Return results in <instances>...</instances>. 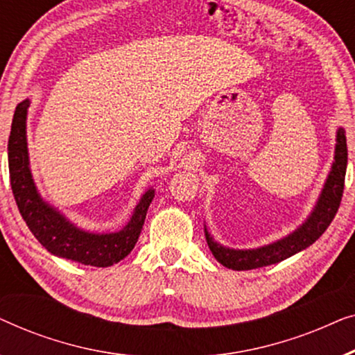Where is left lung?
<instances>
[{
  "label": "left lung",
  "instance_id": "obj_1",
  "mask_svg": "<svg viewBox=\"0 0 355 355\" xmlns=\"http://www.w3.org/2000/svg\"><path fill=\"white\" fill-rule=\"evenodd\" d=\"M338 144L336 152H334V163L331 173L324 184L322 196H320L317 207L309 220L289 234L284 239L273 244L260 247L254 250H232L226 249L220 244H216L211 239L210 234L205 231L208 247H210L211 254L215 259L225 265L226 268L231 270H254L261 268V266H268L278 261L288 259V257L297 254V252L307 249L312 245L320 236L327 231V227L331 225L333 218L336 216L338 208L341 205V198L344 192V178H346V166H347V144H346V132L344 129L338 130Z\"/></svg>",
  "mask_w": 355,
  "mask_h": 355
}]
</instances>
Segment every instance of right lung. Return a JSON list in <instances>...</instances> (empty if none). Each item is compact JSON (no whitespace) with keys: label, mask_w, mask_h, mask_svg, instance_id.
I'll return each mask as SVG.
<instances>
[{"label":"right lung","mask_w":355,"mask_h":355,"mask_svg":"<svg viewBox=\"0 0 355 355\" xmlns=\"http://www.w3.org/2000/svg\"><path fill=\"white\" fill-rule=\"evenodd\" d=\"M28 100L14 111L11 135L8 142L9 179L21 215L37 241L53 255L90 266H111L130 254L142 231L145 216L153 200V191L145 192L128 226L111 234H92L71 225L56 210L42 202L31 169L26 142V118Z\"/></svg>","instance_id":"obj_1"}]
</instances>
